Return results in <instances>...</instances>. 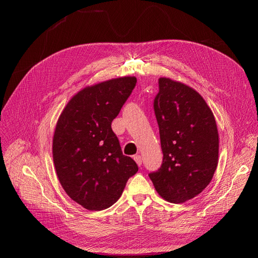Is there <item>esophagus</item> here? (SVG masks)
<instances>
[{"label":"esophagus","instance_id":"esophagus-1","mask_svg":"<svg viewBox=\"0 0 258 258\" xmlns=\"http://www.w3.org/2000/svg\"><path fill=\"white\" fill-rule=\"evenodd\" d=\"M134 159L136 160V162L138 163L139 167L142 166V157H141V156H140V155H136L135 157H134Z\"/></svg>","mask_w":258,"mask_h":258}]
</instances>
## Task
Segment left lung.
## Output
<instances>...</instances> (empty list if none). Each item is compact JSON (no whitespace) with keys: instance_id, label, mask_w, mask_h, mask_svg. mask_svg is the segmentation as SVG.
Masks as SVG:
<instances>
[{"instance_id":"left-lung-1","label":"left lung","mask_w":258,"mask_h":258,"mask_svg":"<svg viewBox=\"0 0 258 258\" xmlns=\"http://www.w3.org/2000/svg\"><path fill=\"white\" fill-rule=\"evenodd\" d=\"M158 87L154 111L163 159L148 176L163 199L183 204L204 190L214 175L218 160L216 121L204 98L188 86L160 77Z\"/></svg>"}]
</instances>
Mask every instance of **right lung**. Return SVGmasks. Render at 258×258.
<instances>
[{"mask_svg":"<svg viewBox=\"0 0 258 258\" xmlns=\"http://www.w3.org/2000/svg\"><path fill=\"white\" fill-rule=\"evenodd\" d=\"M136 77L110 80L81 90L61 113L52 140L59 181L69 197L90 211L110 208L138 172L122 155L112 121L136 87Z\"/></svg>","mask_w":258,"mask_h":258,"instance_id":"add662e5","label":"right lung"}]
</instances>
